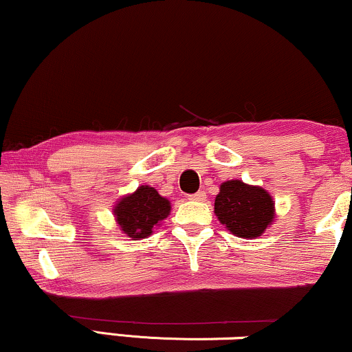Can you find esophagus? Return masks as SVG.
I'll use <instances>...</instances> for the list:
<instances>
[{
	"instance_id": "esophagus-1",
	"label": "esophagus",
	"mask_w": 352,
	"mask_h": 352,
	"mask_svg": "<svg viewBox=\"0 0 352 352\" xmlns=\"http://www.w3.org/2000/svg\"><path fill=\"white\" fill-rule=\"evenodd\" d=\"M205 199H207V194H205L204 190H199V192L190 195V200H197V202H204Z\"/></svg>"
}]
</instances>
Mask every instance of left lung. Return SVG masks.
<instances>
[{"mask_svg": "<svg viewBox=\"0 0 352 352\" xmlns=\"http://www.w3.org/2000/svg\"><path fill=\"white\" fill-rule=\"evenodd\" d=\"M215 213L232 234L252 239L262 234L273 221L275 207L270 194L262 187L232 179L220 186Z\"/></svg>", "mask_w": 352, "mask_h": 352, "instance_id": "1", "label": "left lung"}]
</instances>
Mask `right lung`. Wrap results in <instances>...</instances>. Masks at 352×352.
<instances>
[{"label":"right lung","mask_w":352,"mask_h":352,"mask_svg":"<svg viewBox=\"0 0 352 352\" xmlns=\"http://www.w3.org/2000/svg\"><path fill=\"white\" fill-rule=\"evenodd\" d=\"M171 205L153 187L140 186L134 194L122 197L115 207L118 225L132 239L152 234L153 226L165 220Z\"/></svg>","instance_id":"right-lung-1"}]
</instances>
